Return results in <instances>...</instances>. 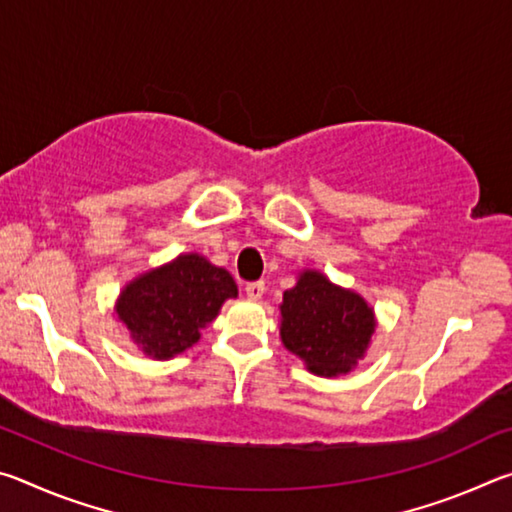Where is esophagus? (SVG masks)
<instances>
[{
    "mask_svg": "<svg viewBox=\"0 0 512 512\" xmlns=\"http://www.w3.org/2000/svg\"><path fill=\"white\" fill-rule=\"evenodd\" d=\"M264 282H250V284H246V296H248V300H259L264 296Z\"/></svg>",
    "mask_w": 512,
    "mask_h": 512,
    "instance_id": "esophagus-1",
    "label": "esophagus"
}]
</instances>
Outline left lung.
Instances as JSON below:
<instances>
[{"label": "left lung", "mask_w": 512, "mask_h": 512, "mask_svg": "<svg viewBox=\"0 0 512 512\" xmlns=\"http://www.w3.org/2000/svg\"><path fill=\"white\" fill-rule=\"evenodd\" d=\"M377 329L375 309L361 293L339 287L316 268H302L284 291L280 339L318 377L348 375L366 357Z\"/></svg>", "instance_id": "left-lung-1"}]
</instances>
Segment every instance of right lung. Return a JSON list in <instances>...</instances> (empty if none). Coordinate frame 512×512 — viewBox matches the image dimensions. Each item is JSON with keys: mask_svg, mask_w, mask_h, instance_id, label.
Returning a JSON list of instances; mask_svg holds the SVG:
<instances>
[{"mask_svg": "<svg viewBox=\"0 0 512 512\" xmlns=\"http://www.w3.org/2000/svg\"><path fill=\"white\" fill-rule=\"evenodd\" d=\"M237 293L225 268L198 253H180L133 277L119 291L115 314L144 357L167 361L201 341L223 302Z\"/></svg>", "mask_w": 512, "mask_h": 512, "instance_id": "add662e5", "label": "right lung"}]
</instances>
